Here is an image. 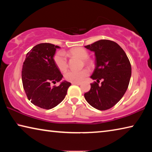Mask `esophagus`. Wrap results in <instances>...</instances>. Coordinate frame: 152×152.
<instances>
[{"instance_id":"1","label":"esophagus","mask_w":152,"mask_h":152,"mask_svg":"<svg viewBox=\"0 0 152 152\" xmlns=\"http://www.w3.org/2000/svg\"><path fill=\"white\" fill-rule=\"evenodd\" d=\"M72 84H75V85H80V82H72Z\"/></svg>"}]
</instances>
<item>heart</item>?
<instances>
[{
    "label": "heart",
    "mask_w": 152,
    "mask_h": 152,
    "mask_svg": "<svg viewBox=\"0 0 152 152\" xmlns=\"http://www.w3.org/2000/svg\"><path fill=\"white\" fill-rule=\"evenodd\" d=\"M68 55L71 57H75L82 60L83 63L88 66H92V62L89 60L88 53L82 48H74L68 51ZM53 61L58 70L61 72L67 70L68 67V61L65 54L61 51H58L53 56ZM88 70L87 69H82L79 71L70 70L64 74V78L67 81L70 82H80L88 75Z\"/></svg>",
    "instance_id": "b5f03b06"
}]
</instances>
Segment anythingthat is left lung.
<instances>
[{
    "label": "left lung",
    "mask_w": 152,
    "mask_h": 152,
    "mask_svg": "<svg viewBox=\"0 0 152 152\" xmlns=\"http://www.w3.org/2000/svg\"><path fill=\"white\" fill-rule=\"evenodd\" d=\"M85 48L96 56V66L91 78L96 82L91 84V90L84 98L95 109H109L121 99L128 88L132 76L130 61L124 50L113 41L101 39Z\"/></svg>",
    "instance_id": "left-lung-1"
}]
</instances>
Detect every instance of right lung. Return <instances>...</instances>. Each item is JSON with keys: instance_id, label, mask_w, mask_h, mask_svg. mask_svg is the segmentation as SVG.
<instances>
[{"instance_id": "right-lung-1", "label": "right lung", "mask_w": 152, "mask_h": 152, "mask_svg": "<svg viewBox=\"0 0 152 152\" xmlns=\"http://www.w3.org/2000/svg\"><path fill=\"white\" fill-rule=\"evenodd\" d=\"M60 47L49 43L34 46L27 53L22 69V82L27 99L42 109H51L63 101L70 82L64 81L63 75L53 61L56 50Z\"/></svg>"}]
</instances>
